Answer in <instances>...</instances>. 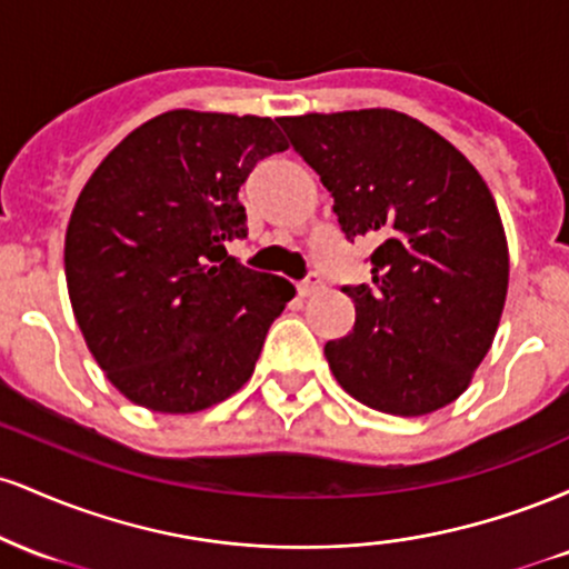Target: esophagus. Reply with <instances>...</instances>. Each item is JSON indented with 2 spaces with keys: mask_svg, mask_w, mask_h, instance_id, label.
<instances>
[{
  "mask_svg": "<svg viewBox=\"0 0 569 569\" xmlns=\"http://www.w3.org/2000/svg\"><path fill=\"white\" fill-rule=\"evenodd\" d=\"M299 289V293H302V297H310V293H318L323 289V278L318 276V272H310V276H307L302 283L297 286Z\"/></svg>",
  "mask_w": 569,
  "mask_h": 569,
  "instance_id": "1",
  "label": "esophagus"
}]
</instances>
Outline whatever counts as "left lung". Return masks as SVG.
<instances>
[{
    "label": "left lung",
    "instance_id": "left-lung-1",
    "mask_svg": "<svg viewBox=\"0 0 569 569\" xmlns=\"http://www.w3.org/2000/svg\"><path fill=\"white\" fill-rule=\"evenodd\" d=\"M335 198L345 238H371V283L326 361L356 401L398 417L452 403L498 331L508 246L492 192L436 130L393 109L280 117Z\"/></svg>",
    "mask_w": 569,
    "mask_h": 569
}]
</instances>
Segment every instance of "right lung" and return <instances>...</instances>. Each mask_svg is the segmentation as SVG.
I'll use <instances>...</instances> for the list:
<instances>
[{"mask_svg":"<svg viewBox=\"0 0 569 569\" xmlns=\"http://www.w3.org/2000/svg\"><path fill=\"white\" fill-rule=\"evenodd\" d=\"M286 147L270 117L173 109L117 143L77 198L71 307L98 367L139 407L189 415L253 375L293 286L227 243L248 234V173Z\"/></svg>","mask_w":569,"mask_h":569,"instance_id":"1","label":"right lung"}]
</instances>
